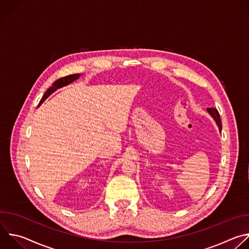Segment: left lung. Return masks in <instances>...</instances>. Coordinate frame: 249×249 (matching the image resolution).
Wrapping results in <instances>:
<instances>
[{
    "label": "left lung",
    "instance_id": "obj_1",
    "mask_svg": "<svg viewBox=\"0 0 249 249\" xmlns=\"http://www.w3.org/2000/svg\"><path fill=\"white\" fill-rule=\"evenodd\" d=\"M207 111L210 113V115L214 118V120L216 121L218 127H219V130L222 131V121H221V117H220V114H219V111L216 109V108H207Z\"/></svg>",
    "mask_w": 249,
    "mask_h": 249
}]
</instances>
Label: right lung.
Segmentation results:
<instances>
[{
  "label": "right lung",
  "mask_w": 249,
  "mask_h": 249,
  "mask_svg": "<svg viewBox=\"0 0 249 249\" xmlns=\"http://www.w3.org/2000/svg\"><path fill=\"white\" fill-rule=\"evenodd\" d=\"M80 76H81L80 74H74V75L66 76V77H64V78H61V79L55 81L54 84L52 85V87H50V88L46 90V92H45L44 95L42 96V98H41L39 104H41V103H42L51 93H53L55 90H57V89H60V88H63V87H65V86H68V85L71 84V83H73L74 81L78 80V79L80 78Z\"/></svg>",
  "instance_id": "1"
}]
</instances>
